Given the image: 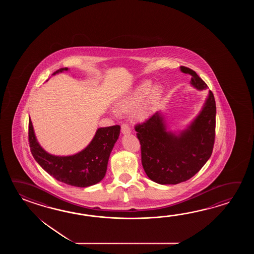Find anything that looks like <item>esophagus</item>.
I'll list each match as a JSON object with an SVG mask.
<instances>
[{
  "label": "esophagus",
  "instance_id": "esophagus-1",
  "mask_svg": "<svg viewBox=\"0 0 254 254\" xmlns=\"http://www.w3.org/2000/svg\"><path fill=\"white\" fill-rule=\"evenodd\" d=\"M121 128H122V132L124 133V134H128V133H130V128H129V125H127V124H124V125H122L121 126Z\"/></svg>",
  "mask_w": 254,
  "mask_h": 254
}]
</instances>
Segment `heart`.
<instances>
[{
    "instance_id": "1",
    "label": "heart",
    "mask_w": 254,
    "mask_h": 254,
    "mask_svg": "<svg viewBox=\"0 0 254 254\" xmlns=\"http://www.w3.org/2000/svg\"><path fill=\"white\" fill-rule=\"evenodd\" d=\"M162 95V87L159 85L152 86L151 81H144L133 92L120 101L117 110L121 114H128L137 111V115L139 117L145 118L155 108Z\"/></svg>"
}]
</instances>
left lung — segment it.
<instances>
[{
    "mask_svg": "<svg viewBox=\"0 0 254 254\" xmlns=\"http://www.w3.org/2000/svg\"><path fill=\"white\" fill-rule=\"evenodd\" d=\"M181 70L191 76L190 83L195 88H207L194 70L185 66H181ZM215 125V99L211 91L198 117L179 136L166 131L160 113L135 125L147 176L160 184H178L194 176L212 153Z\"/></svg>",
    "mask_w": 254,
    "mask_h": 254,
    "instance_id": "obj_1",
    "label": "left lung"
}]
</instances>
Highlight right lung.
I'll list each match as a JSON object with an SVG mask.
<instances>
[{"label": "right lung", "mask_w": 254, "mask_h": 254, "mask_svg": "<svg viewBox=\"0 0 254 254\" xmlns=\"http://www.w3.org/2000/svg\"><path fill=\"white\" fill-rule=\"evenodd\" d=\"M68 68H62L58 73ZM120 125L99 128L86 148L71 156H54L40 146L29 117L28 140L35 161L45 172L57 181L76 187H88L96 184L105 176L109 157L120 134Z\"/></svg>", "instance_id": "right-lung-1"}]
</instances>
